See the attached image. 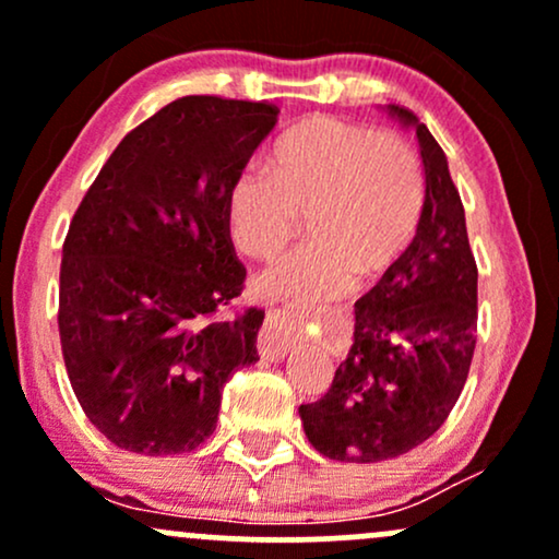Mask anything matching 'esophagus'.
Returning <instances> with one entry per match:
<instances>
[{"mask_svg":"<svg viewBox=\"0 0 559 559\" xmlns=\"http://www.w3.org/2000/svg\"><path fill=\"white\" fill-rule=\"evenodd\" d=\"M299 325L297 320H292L284 312L267 310L265 320H262V329L258 333V352L262 360H281L288 349V331Z\"/></svg>","mask_w":559,"mask_h":559,"instance_id":"obj_1","label":"esophagus"}]
</instances>
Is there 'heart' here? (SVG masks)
<instances>
[{
    "instance_id": "1",
    "label": "heart",
    "mask_w": 559,
    "mask_h": 559,
    "mask_svg": "<svg viewBox=\"0 0 559 559\" xmlns=\"http://www.w3.org/2000/svg\"><path fill=\"white\" fill-rule=\"evenodd\" d=\"M260 178L243 176L223 202V226L241 260L267 262L294 239L305 247L254 284L271 305L336 297L368 286L402 258L423 210V170L407 139L349 120H299L275 139Z\"/></svg>"
}]
</instances>
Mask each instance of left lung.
Returning <instances> with one entry per match:
<instances>
[{"instance_id": "8db88e82", "label": "left lung", "mask_w": 559, "mask_h": 559, "mask_svg": "<svg viewBox=\"0 0 559 559\" xmlns=\"http://www.w3.org/2000/svg\"><path fill=\"white\" fill-rule=\"evenodd\" d=\"M383 112L415 131L426 176L418 234L365 297L323 400L301 404L307 439L338 463H381L439 431L471 370L478 271L444 150L404 107Z\"/></svg>"}]
</instances>
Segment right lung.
Segmentation results:
<instances>
[{"label":"right lung","mask_w":559,"mask_h":559,"mask_svg":"<svg viewBox=\"0 0 559 559\" xmlns=\"http://www.w3.org/2000/svg\"><path fill=\"white\" fill-rule=\"evenodd\" d=\"M278 120L265 102L181 96L120 141L70 223L60 342L86 418L126 452H191L223 386L258 362L262 310L217 318L243 265L223 202Z\"/></svg>","instance_id":"right-lung-1"}]
</instances>
